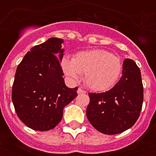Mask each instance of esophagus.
Instances as JSON below:
<instances>
[{
	"label": "esophagus",
	"instance_id": "obj_1",
	"mask_svg": "<svg viewBox=\"0 0 156 156\" xmlns=\"http://www.w3.org/2000/svg\"><path fill=\"white\" fill-rule=\"evenodd\" d=\"M77 92H78V94H83V93H85L86 91L84 90H83L82 88H78V90H77Z\"/></svg>",
	"mask_w": 156,
	"mask_h": 156
}]
</instances>
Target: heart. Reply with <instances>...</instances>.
<instances>
[{"instance_id":"b5f03b06","label":"heart","mask_w":156,"mask_h":156,"mask_svg":"<svg viewBox=\"0 0 156 156\" xmlns=\"http://www.w3.org/2000/svg\"><path fill=\"white\" fill-rule=\"evenodd\" d=\"M62 70L73 82L84 73V83L95 91H104L115 86L121 76L122 64L117 56L104 49L82 51L73 59L64 56Z\"/></svg>"}]
</instances>
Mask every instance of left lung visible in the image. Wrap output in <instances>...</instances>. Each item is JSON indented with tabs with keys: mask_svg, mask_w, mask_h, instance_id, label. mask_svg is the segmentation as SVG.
<instances>
[{
	"mask_svg": "<svg viewBox=\"0 0 156 156\" xmlns=\"http://www.w3.org/2000/svg\"><path fill=\"white\" fill-rule=\"evenodd\" d=\"M87 117L105 134H117L131 128L140 115L143 102L141 72L133 60L126 59L122 76L111 90L89 93Z\"/></svg>",
	"mask_w": 156,
	"mask_h": 156,
	"instance_id": "8db88e82",
	"label": "left lung"
}]
</instances>
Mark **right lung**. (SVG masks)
I'll return each mask as SVG.
<instances>
[{
	"label": "right lung",
	"instance_id": "add662e5",
	"mask_svg": "<svg viewBox=\"0 0 156 156\" xmlns=\"http://www.w3.org/2000/svg\"><path fill=\"white\" fill-rule=\"evenodd\" d=\"M62 43L61 39L50 38L33 47L16 70L12 89L14 109L21 121L35 130L55 128L64 108L78 95V87H67L62 77Z\"/></svg>",
	"mask_w": 156,
	"mask_h": 156
}]
</instances>
